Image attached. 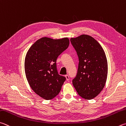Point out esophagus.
<instances>
[{"instance_id":"obj_1","label":"esophagus","mask_w":126,"mask_h":126,"mask_svg":"<svg viewBox=\"0 0 126 126\" xmlns=\"http://www.w3.org/2000/svg\"><path fill=\"white\" fill-rule=\"evenodd\" d=\"M65 77L66 80H69V75H65Z\"/></svg>"}]
</instances>
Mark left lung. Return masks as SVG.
<instances>
[{"label":"left lung","mask_w":126,"mask_h":126,"mask_svg":"<svg viewBox=\"0 0 126 126\" xmlns=\"http://www.w3.org/2000/svg\"><path fill=\"white\" fill-rule=\"evenodd\" d=\"M70 42L79 61L73 85L81 97L93 99L102 90L106 82L108 65L105 51L100 43L89 35L71 38Z\"/></svg>","instance_id":"obj_1"}]
</instances>
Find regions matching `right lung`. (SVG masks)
Returning <instances> with one entry per match:
<instances>
[{"label": "right lung", "instance_id": "obj_1", "mask_svg": "<svg viewBox=\"0 0 126 126\" xmlns=\"http://www.w3.org/2000/svg\"><path fill=\"white\" fill-rule=\"evenodd\" d=\"M69 45L68 37H45L36 41L27 52L25 59L26 79L34 92L43 99L51 100L60 92L65 78L58 74L56 61Z\"/></svg>", "mask_w": 126, "mask_h": 126}]
</instances>
